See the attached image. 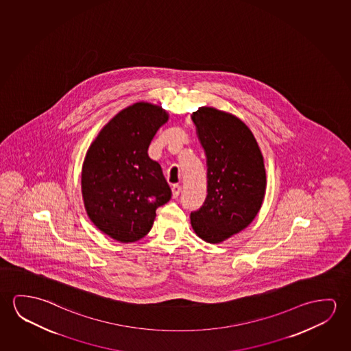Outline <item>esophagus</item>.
I'll list each match as a JSON object with an SVG mask.
<instances>
[{"instance_id": "1", "label": "esophagus", "mask_w": 351, "mask_h": 351, "mask_svg": "<svg viewBox=\"0 0 351 351\" xmlns=\"http://www.w3.org/2000/svg\"><path fill=\"white\" fill-rule=\"evenodd\" d=\"M173 198H178V195L181 193V186L180 184H173Z\"/></svg>"}]
</instances>
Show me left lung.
<instances>
[{
  "instance_id": "left-lung-1",
  "label": "left lung",
  "mask_w": 351,
  "mask_h": 351,
  "mask_svg": "<svg viewBox=\"0 0 351 351\" xmlns=\"http://www.w3.org/2000/svg\"><path fill=\"white\" fill-rule=\"evenodd\" d=\"M192 120L206 156L208 195L191 213V225L205 242H223L248 226L261 208L264 158L248 126L232 114L202 107Z\"/></svg>"
}]
</instances>
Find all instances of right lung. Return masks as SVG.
Here are the masks:
<instances>
[{"instance_id": "right-lung-1", "label": "right lung", "mask_w": 351, "mask_h": 351, "mask_svg": "<svg viewBox=\"0 0 351 351\" xmlns=\"http://www.w3.org/2000/svg\"><path fill=\"white\" fill-rule=\"evenodd\" d=\"M167 118L159 106L135 103L119 112L87 151L81 173L87 215L118 242L145 237L156 209L171 198L162 167L148 156L151 141Z\"/></svg>"}]
</instances>
